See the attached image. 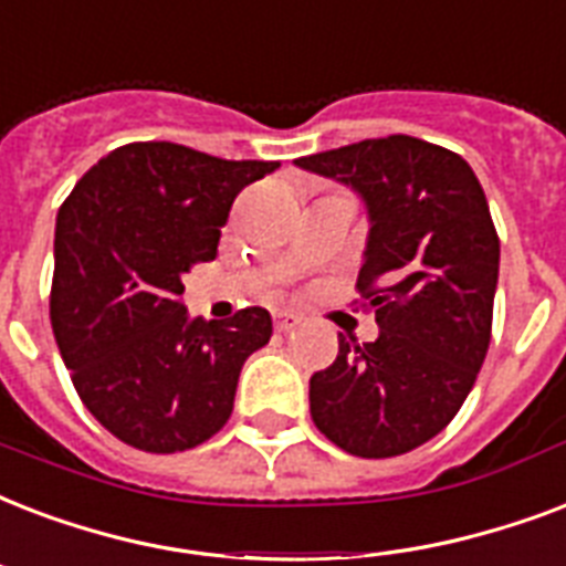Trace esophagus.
<instances>
[{
    "label": "esophagus",
    "mask_w": 566,
    "mask_h": 566,
    "mask_svg": "<svg viewBox=\"0 0 566 566\" xmlns=\"http://www.w3.org/2000/svg\"><path fill=\"white\" fill-rule=\"evenodd\" d=\"M297 324H301V315L297 313H274V327H277L280 333L295 331Z\"/></svg>",
    "instance_id": "esophagus-1"
}]
</instances>
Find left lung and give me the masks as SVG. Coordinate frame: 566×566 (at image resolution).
Instances as JSON below:
<instances>
[{
  "label": "left lung",
  "instance_id": "obj_1",
  "mask_svg": "<svg viewBox=\"0 0 566 566\" xmlns=\"http://www.w3.org/2000/svg\"><path fill=\"white\" fill-rule=\"evenodd\" d=\"M352 186L369 212L357 277L375 343L339 339L310 378L315 428L357 458H396L446 428L490 348L499 235L479 177L458 153L387 135L295 159Z\"/></svg>",
  "mask_w": 566,
  "mask_h": 566
}]
</instances>
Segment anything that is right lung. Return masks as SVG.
<instances>
[{"label":"right lung","mask_w":566,"mask_h":566,"mask_svg":"<svg viewBox=\"0 0 566 566\" xmlns=\"http://www.w3.org/2000/svg\"><path fill=\"white\" fill-rule=\"evenodd\" d=\"M277 168L124 144L61 203L52 333L82 405L126 446L195 449L233 413L239 371L271 339V315L248 306L227 322L188 318L182 274L214 260L235 195Z\"/></svg>","instance_id":"obj_1"}]
</instances>
